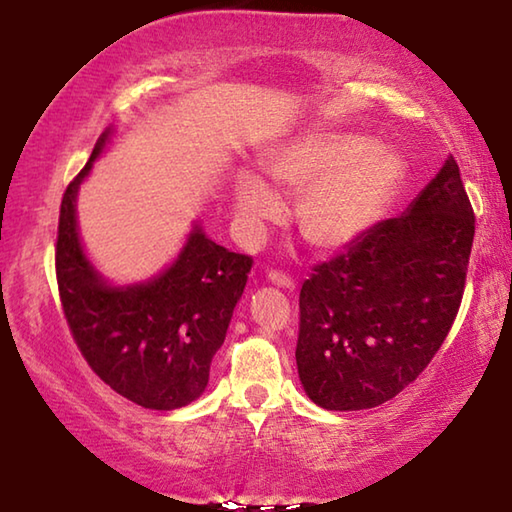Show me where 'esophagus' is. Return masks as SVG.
<instances>
[{
  "mask_svg": "<svg viewBox=\"0 0 512 512\" xmlns=\"http://www.w3.org/2000/svg\"><path fill=\"white\" fill-rule=\"evenodd\" d=\"M268 280H271L273 284H277V287H282V289H287V291H293L296 289V280H293L291 275H287V273H282V271H268Z\"/></svg>",
  "mask_w": 512,
  "mask_h": 512,
  "instance_id": "obj_1",
  "label": "esophagus"
}]
</instances>
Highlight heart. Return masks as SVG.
Listing matches in <instances>:
<instances>
[{"instance_id": "1", "label": "heart", "mask_w": 512, "mask_h": 512, "mask_svg": "<svg viewBox=\"0 0 512 512\" xmlns=\"http://www.w3.org/2000/svg\"><path fill=\"white\" fill-rule=\"evenodd\" d=\"M280 192L299 196L296 223L311 246L334 250L361 237L400 185L402 162L359 133H314L284 144L266 162ZM237 216L248 241H259L280 216V201L262 178L241 173Z\"/></svg>"}]
</instances>
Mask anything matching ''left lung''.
<instances>
[{
  "label": "left lung",
  "mask_w": 512,
  "mask_h": 512,
  "mask_svg": "<svg viewBox=\"0 0 512 512\" xmlns=\"http://www.w3.org/2000/svg\"><path fill=\"white\" fill-rule=\"evenodd\" d=\"M474 210L454 155L409 212L377 221L300 289L296 363L327 411L372 409L418 379L461 309Z\"/></svg>",
  "instance_id": "left-lung-1"
}]
</instances>
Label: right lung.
I'll return each instance as SVG.
<instances>
[{"instance_id":"right-lung-1","label":"right lung","mask_w":512,"mask_h":512,"mask_svg":"<svg viewBox=\"0 0 512 512\" xmlns=\"http://www.w3.org/2000/svg\"><path fill=\"white\" fill-rule=\"evenodd\" d=\"M108 133L60 201V305L76 348L103 384L144 409H180L205 391L253 257L230 253L196 228L169 271L137 287H108L83 255L74 210Z\"/></svg>"}]
</instances>
